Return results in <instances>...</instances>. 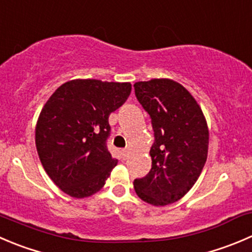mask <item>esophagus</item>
Instances as JSON below:
<instances>
[{
    "mask_svg": "<svg viewBox=\"0 0 252 252\" xmlns=\"http://www.w3.org/2000/svg\"><path fill=\"white\" fill-rule=\"evenodd\" d=\"M121 154H122V158H123L124 160H126V156H128V150H126V149H122Z\"/></svg>",
    "mask_w": 252,
    "mask_h": 252,
    "instance_id": "1",
    "label": "esophagus"
}]
</instances>
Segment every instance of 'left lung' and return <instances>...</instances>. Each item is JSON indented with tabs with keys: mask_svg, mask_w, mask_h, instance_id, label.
Listing matches in <instances>:
<instances>
[{
	"mask_svg": "<svg viewBox=\"0 0 252 252\" xmlns=\"http://www.w3.org/2000/svg\"><path fill=\"white\" fill-rule=\"evenodd\" d=\"M135 96L154 130L151 170L134 180L136 194L153 206L182 198L201 175L208 155L209 133L201 107L178 82L154 79L135 82Z\"/></svg>",
	"mask_w": 252,
	"mask_h": 252,
	"instance_id": "obj_1",
	"label": "left lung"
}]
</instances>
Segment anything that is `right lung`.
Here are the masks:
<instances>
[{"mask_svg": "<svg viewBox=\"0 0 252 252\" xmlns=\"http://www.w3.org/2000/svg\"><path fill=\"white\" fill-rule=\"evenodd\" d=\"M131 91L129 82L72 80L44 104L35 128V145L44 170L69 196L98 192L117 165L107 149L109 114Z\"/></svg>", "mask_w": 252, "mask_h": 252, "instance_id": "add662e5", "label": "right lung"}]
</instances>
